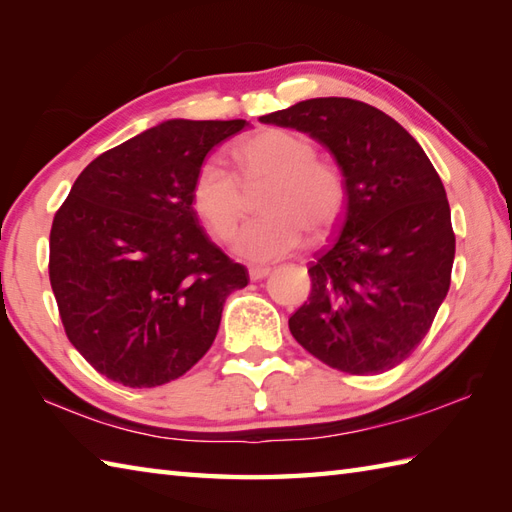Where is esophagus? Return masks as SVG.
I'll return each instance as SVG.
<instances>
[{"instance_id":"esophagus-1","label":"esophagus","mask_w":512,"mask_h":512,"mask_svg":"<svg viewBox=\"0 0 512 512\" xmlns=\"http://www.w3.org/2000/svg\"><path fill=\"white\" fill-rule=\"evenodd\" d=\"M270 275V268L268 266H253V268H248V277L253 279V281H259V279H264V277H268Z\"/></svg>"}]
</instances>
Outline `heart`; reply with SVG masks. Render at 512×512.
Returning <instances> with one entry per match:
<instances>
[{"mask_svg": "<svg viewBox=\"0 0 512 512\" xmlns=\"http://www.w3.org/2000/svg\"><path fill=\"white\" fill-rule=\"evenodd\" d=\"M235 160L242 180L222 160L206 158L195 171L191 204L215 239H228L246 213L244 187L268 180L259 202L266 215L237 235L239 257L273 262L297 250L308 228L321 235L339 222L347 198L345 178L332 160L317 156L308 136L279 127L259 129L235 147Z\"/></svg>", "mask_w": 512, "mask_h": 512, "instance_id": "heart-1", "label": "heart"}]
</instances>
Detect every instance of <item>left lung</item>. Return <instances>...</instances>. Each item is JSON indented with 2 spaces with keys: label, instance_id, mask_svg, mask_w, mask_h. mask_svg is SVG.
<instances>
[{
  "label": "left lung",
  "instance_id": "1",
  "mask_svg": "<svg viewBox=\"0 0 512 512\" xmlns=\"http://www.w3.org/2000/svg\"><path fill=\"white\" fill-rule=\"evenodd\" d=\"M330 149L345 178L334 244L308 268L312 292L288 319L301 347L347 374H383L427 336L451 286L455 235L438 171L376 107L328 96L259 118Z\"/></svg>",
  "mask_w": 512,
  "mask_h": 512
}]
</instances>
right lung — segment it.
Wrapping results in <instances>:
<instances>
[{"label":"right lung","mask_w":512,"mask_h":512,"mask_svg":"<svg viewBox=\"0 0 512 512\" xmlns=\"http://www.w3.org/2000/svg\"><path fill=\"white\" fill-rule=\"evenodd\" d=\"M248 123L173 118L105 151L72 184L50 231V286L65 334L125 387L176 380L209 352L248 270L191 204L195 171Z\"/></svg>","instance_id":"right-lung-1"}]
</instances>
